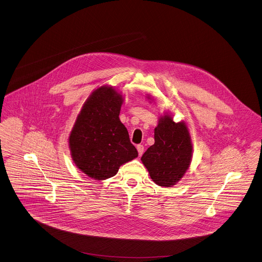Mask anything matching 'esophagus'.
Listing matches in <instances>:
<instances>
[{
  "label": "esophagus",
  "instance_id": "34e87169",
  "mask_svg": "<svg viewBox=\"0 0 262 262\" xmlns=\"http://www.w3.org/2000/svg\"><path fill=\"white\" fill-rule=\"evenodd\" d=\"M137 149H138V151H139V155L141 156V155H142V152H143V145H141V144H138V145H137Z\"/></svg>",
  "mask_w": 262,
  "mask_h": 262
}]
</instances>
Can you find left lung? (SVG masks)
Wrapping results in <instances>:
<instances>
[{
  "instance_id": "left-lung-1",
  "label": "left lung",
  "mask_w": 262,
  "mask_h": 262,
  "mask_svg": "<svg viewBox=\"0 0 262 262\" xmlns=\"http://www.w3.org/2000/svg\"><path fill=\"white\" fill-rule=\"evenodd\" d=\"M192 158V144L184 122H174L164 115L155 128V143L141 161L158 185L170 187L184 176Z\"/></svg>"
}]
</instances>
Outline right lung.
<instances>
[{"mask_svg":"<svg viewBox=\"0 0 262 262\" xmlns=\"http://www.w3.org/2000/svg\"><path fill=\"white\" fill-rule=\"evenodd\" d=\"M122 96L112 86L97 89L82 105L71 132L72 159L88 177L102 181L139 154L120 121Z\"/></svg>","mask_w":262,"mask_h":262,"instance_id":"add662e5","label":"right lung"}]
</instances>
